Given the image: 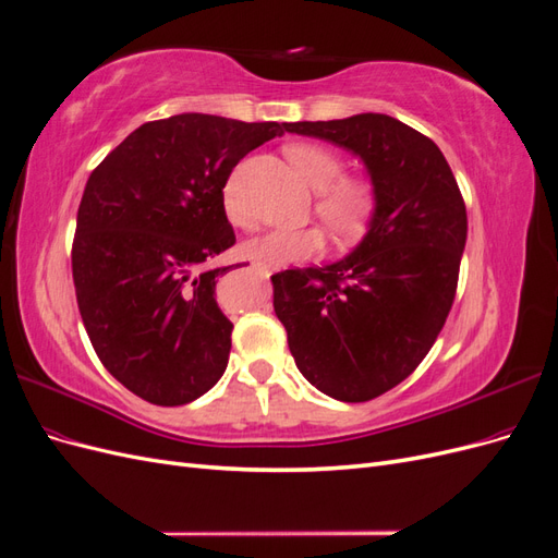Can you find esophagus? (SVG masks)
Returning <instances> with one entry per match:
<instances>
[{
    "mask_svg": "<svg viewBox=\"0 0 558 558\" xmlns=\"http://www.w3.org/2000/svg\"><path fill=\"white\" fill-rule=\"evenodd\" d=\"M251 265H253V267H258V265H256V263H253V260H251Z\"/></svg>",
    "mask_w": 558,
    "mask_h": 558,
    "instance_id": "obj_1",
    "label": "esophagus"
}]
</instances>
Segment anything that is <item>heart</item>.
<instances>
[{
    "label": "heart",
    "mask_w": 558,
    "mask_h": 558,
    "mask_svg": "<svg viewBox=\"0 0 558 558\" xmlns=\"http://www.w3.org/2000/svg\"><path fill=\"white\" fill-rule=\"evenodd\" d=\"M286 158L295 167L312 191H316V216L340 242L359 240L373 223L377 211V193L373 183L361 177H340L342 158L332 148L314 142H298L286 146ZM226 211L232 221H242L232 189H226ZM324 246L316 228L302 230H269L244 244L248 258L269 267H286L312 258Z\"/></svg>",
    "instance_id": "obj_1"
}]
</instances>
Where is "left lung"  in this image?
Returning <instances> with one entry per match:
<instances>
[{
  "label": "left lung",
  "mask_w": 558,
  "mask_h": 558,
  "mask_svg": "<svg viewBox=\"0 0 558 558\" xmlns=\"http://www.w3.org/2000/svg\"><path fill=\"white\" fill-rule=\"evenodd\" d=\"M286 130L351 150L377 193L349 256L272 277L302 377L335 400H373L414 373L451 310L468 238L459 183L433 140L386 113Z\"/></svg>",
  "instance_id": "8db88e82"
}]
</instances>
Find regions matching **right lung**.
Masks as SVG:
<instances>
[{
  "label": "right lung",
  "mask_w": 558,
  "mask_h": 558,
  "mask_svg": "<svg viewBox=\"0 0 558 558\" xmlns=\"http://www.w3.org/2000/svg\"><path fill=\"white\" fill-rule=\"evenodd\" d=\"M289 123L179 113L140 125L83 191L72 246L78 312L97 359L128 391L177 408L223 377L232 324L207 263L234 244L226 181Z\"/></svg>",
  "instance_id": "obj_1"
}]
</instances>
